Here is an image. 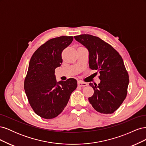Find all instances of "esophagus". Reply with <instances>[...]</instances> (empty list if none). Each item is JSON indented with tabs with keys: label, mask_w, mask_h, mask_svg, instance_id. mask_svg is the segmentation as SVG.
Wrapping results in <instances>:
<instances>
[{
	"label": "esophagus",
	"mask_w": 146,
	"mask_h": 146,
	"mask_svg": "<svg viewBox=\"0 0 146 146\" xmlns=\"http://www.w3.org/2000/svg\"><path fill=\"white\" fill-rule=\"evenodd\" d=\"M87 85H88V84L86 82H82L81 80L78 81V86H87Z\"/></svg>",
	"instance_id": "1"
}]
</instances>
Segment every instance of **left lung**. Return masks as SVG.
Segmentation results:
<instances>
[{
    "instance_id": "left-lung-1",
    "label": "left lung",
    "mask_w": 146,
    "mask_h": 146,
    "mask_svg": "<svg viewBox=\"0 0 146 146\" xmlns=\"http://www.w3.org/2000/svg\"><path fill=\"white\" fill-rule=\"evenodd\" d=\"M89 52V66L99 71L100 82L90 83L94 94L88 98L97 111L111 114L125 100L129 83V74L121 55L109 44L91 35L75 36Z\"/></svg>"
}]
</instances>
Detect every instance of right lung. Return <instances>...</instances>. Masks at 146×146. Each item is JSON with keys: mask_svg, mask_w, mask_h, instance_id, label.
I'll use <instances>...</instances> for the list:
<instances>
[{"mask_svg": "<svg viewBox=\"0 0 146 146\" xmlns=\"http://www.w3.org/2000/svg\"><path fill=\"white\" fill-rule=\"evenodd\" d=\"M72 41L73 36L51 39L39 47L30 60L24 90L33 111L42 118L58 116L77 88L76 79L56 82L55 75V69L63 62L62 51Z\"/></svg>", "mask_w": 146, "mask_h": 146, "instance_id": "obj_1", "label": "right lung"}]
</instances>
